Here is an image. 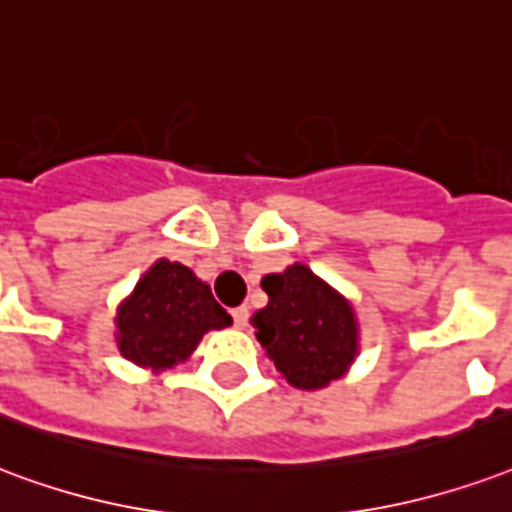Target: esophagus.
<instances>
[{"instance_id":"1","label":"esophagus","mask_w":512,"mask_h":512,"mask_svg":"<svg viewBox=\"0 0 512 512\" xmlns=\"http://www.w3.org/2000/svg\"><path fill=\"white\" fill-rule=\"evenodd\" d=\"M230 314H233V323H236V328H246V323H249V309H246V306H236Z\"/></svg>"}]
</instances>
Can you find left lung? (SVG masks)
<instances>
[{"instance_id":"obj_1","label":"left lung","mask_w":512,"mask_h":512,"mask_svg":"<svg viewBox=\"0 0 512 512\" xmlns=\"http://www.w3.org/2000/svg\"><path fill=\"white\" fill-rule=\"evenodd\" d=\"M268 306L252 314L257 342L290 385L317 391L339 380L358 355L352 304L304 263L263 276Z\"/></svg>"}]
</instances>
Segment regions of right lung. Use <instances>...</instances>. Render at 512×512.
<instances>
[{"instance_id":"add662e5","label":"right lung","mask_w":512,"mask_h":512,"mask_svg":"<svg viewBox=\"0 0 512 512\" xmlns=\"http://www.w3.org/2000/svg\"><path fill=\"white\" fill-rule=\"evenodd\" d=\"M233 317L217 304L211 287L187 266L157 260L140 276L116 312V344L135 366L162 372L187 361L203 333L219 331Z\"/></svg>"}]
</instances>
